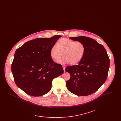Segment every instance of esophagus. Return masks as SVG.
I'll return each mask as SVG.
<instances>
[{
	"instance_id": "34e87169",
	"label": "esophagus",
	"mask_w": 121,
	"mask_h": 121,
	"mask_svg": "<svg viewBox=\"0 0 121 121\" xmlns=\"http://www.w3.org/2000/svg\"><path fill=\"white\" fill-rule=\"evenodd\" d=\"M63 70H64V71L65 72V68H66V67H65V66H63Z\"/></svg>"
}]
</instances>
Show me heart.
Instances as JSON below:
<instances>
[{"label": "heart", "instance_id": "obj_1", "mask_svg": "<svg viewBox=\"0 0 121 121\" xmlns=\"http://www.w3.org/2000/svg\"><path fill=\"white\" fill-rule=\"evenodd\" d=\"M63 52L64 56L58 62L75 65L79 63L84 57L85 47L80 42L63 38L58 41L57 45H53L51 48L50 54L52 59L57 61L63 55Z\"/></svg>", "mask_w": 121, "mask_h": 121}]
</instances>
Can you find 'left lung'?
<instances>
[{
    "label": "left lung",
    "mask_w": 121,
    "mask_h": 121,
    "mask_svg": "<svg viewBox=\"0 0 121 121\" xmlns=\"http://www.w3.org/2000/svg\"><path fill=\"white\" fill-rule=\"evenodd\" d=\"M73 40L82 43L85 47L84 57L78 65L69 66L65 70L70 74L66 86L70 92L86 96L96 92L107 78L110 59L102 44L85 36L70 37Z\"/></svg>",
    "instance_id": "1"
}]
</instances>
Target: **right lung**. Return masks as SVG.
<instances>
[{"label":"right lung","mask_w":121,"mask_h":121,"mask_svg":"<svg viewBox=\"0 0 121 121\" xmlns=\"http://www.w3.org/2000/svg\"><path fill=\"white\" fill-rule=\"evenodd\" d=\"M38 38L25 43L14 54L11 70L19 88L30 96H43L51 89L53 79L64 72L61 64L55 63L50 54L51 48L61 38Z\"/></svg>","instance_id":"add662e5"}]
</instances>
